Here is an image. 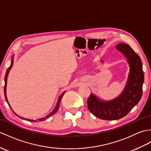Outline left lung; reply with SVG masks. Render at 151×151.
Here are the masks:
<instances>
[{
    "label": "left lung",
    "instance_id": "8db88e82",
    "mask_svg": "<svg viewBox=\"0 0 151 151\" xmlns=\"http://www.w3.org/2000/svg\"><path fill=\"white\" fill-rule=\"evenodd\" d=\"M127 58L130 74L127 85L119 97L111 101H100L91 94L88 108L95 116L104 120H116L123 117L138 103L143 93L144 74L139 56L129 45L120 43L115 47Z\"/></svg>",
    "mask_w": 151,
    "mask_h": 151
}]
</instances>
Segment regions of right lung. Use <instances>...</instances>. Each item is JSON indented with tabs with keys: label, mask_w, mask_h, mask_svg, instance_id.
Here are the masks:
<instances>
[{
	"label": "right lung",
	"mask_w": 151,
	"mask_h": 151,
	"mask_svg": "<svg viewBox=\"0 0 151 151\" xmlns=\"http://www.w3.org/2000/svg\"><path fill=\"white\" fill-rule=\"evenodd\" d=\"M12 65H13V60H12V63H11V65L9 66L8 68V69H7V70H6V75H5V77H4V81H5V84H4V96H5V99H6V102H8V105H9V106L10 107V108L12 109V108H11V106H9V103H8V99H7V97H6V83H7V77H8V73H9V70H10V69H11V68H12ZM63 94H64V92L63 93L60 95V97H59V99H58V102H57V104H56V107H55V108L54 109V110L51 112V113H50L49 115H47L46 117H43V118H41V119H36V120H30V119H26L27 121H32V122H37V121H44V120H45V119H48L49 118V117H50L51 115H52L54 114H55L56 113V111L58 110V108H59V105H60V101H61V99H62V97H63ZM13 111V110H12ZM15 114V113H14ZM16 115H17V114H15ZM17 116L19 117H20V118H21V119H24L23 117H20V116H19V115H17Z\"/></svg>",
	"instance_id": "obj_1"
}]
</instances>
